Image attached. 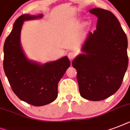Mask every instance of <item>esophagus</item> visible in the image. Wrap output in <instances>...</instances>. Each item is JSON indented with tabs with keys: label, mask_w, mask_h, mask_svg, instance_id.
I'll return each mask as SVG.
<instances>
[{
	"label": "esophagus",
	"mask_w": 130,
	"mask_h": 130,
	"mask_svg": "<svg viewBox=\"0 0 130 130\" xmlns=\"http://www.w3.org/2000/svg\"><path fill=\"white\" fill-rule=\"evenodd\" d=\"M67 57H68L69 60L71 61V60H73V59L75 58V54L74 53H73V52H69V53H68V54H67Z\"/></svg>",
	"instance_id": "1"
}]
</instances>
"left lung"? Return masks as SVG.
Instances as JSON below:
<instances>
[{
    "label": "left lung",
    "instance_id": "1",
    "mask_svg": "<svg viewBox=\"0 0 130 130\" xmlns=\"http://www.w3.org/2000/svg\"><path fill=\"white\" fill-rule=\"evenodd\" d=\"M98 18L96 29L89 32L82 51L72 62L77 70L82 97L102 101L115 94L121 85L128 66L127 39L118 19L111 11L93 9Z\"/></svg>",
    "mask_w": 130,
    "mask_h": 130
}]
</instances>
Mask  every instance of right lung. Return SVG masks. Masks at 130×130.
Returning a JSON list of instances; mask_svg holds the SVG:
<instances>
[{
	"instance_id": "right-lung-1",
	"label": "right lung",
	"mask_w": 130,
	"mask_h": 130,
	"mask_svg": "<svg viewBox=\"0 0 130 130\" xmlns=\"http://www.w3.org/2000/svg\"><path fill=\"white\" fill-rule=\"evenodd\" d=\"M42 15H22L15 21L4 44L3 67L13 92L20 100L34 106L52 103L58 96V83L70 66L67 57L39 65L28 61L20 44L23 21Z\"/></svg>"
}]
</instances>
